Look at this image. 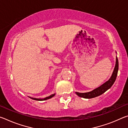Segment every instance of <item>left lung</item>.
I'll use <instances>...</instances> for the list:
<instances>
[{
  "instance_id": "1",
  "label": "left lung",
  "mask_w": 128,
  "mask_h": 128,
  "mask_svg": "<svg viewBox=\"0 0 128 128\" xmlns=\"http://www.w3.org/2000/svg\"><path fill=\"white\" fill-rule=\"evenodd\" d=\"M118 59L116 57V65L114 69V70L113 73H112V76L110 78V80L108 81L105 82L104 84H103L102 85H101L100 87L95 88L94 90L90 92H85V93H80L78 92H76L78 96L82 98H86V99H91L92 98H95L99 95L103 94L104 92H105L106 91L111 88V86L113 85L114 81L116 79L117 75H118Z\"/></svg>"
}]
</instances>
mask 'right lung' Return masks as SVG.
<instances>
[{
    "label": "right lung",
    "mask_w": 128,
    "mask_h": 128,
    "mask_svg": "<svg viewBox=\"0 0 128 128\" xmlns=\"http://www.w3.org/2000/svg\"><path fill=\"white\" fill-rule=\"evenodd\" d=\"M54 95H55V94H52V95H51L50 96H48V97H46V98H43V99H38V98H32V97H30V98L31 99H34V100H47V99H50V98H52V97L54 96Z\"/></svg>",
    "instance_id": "right-lung-1"
}]
</instances>
